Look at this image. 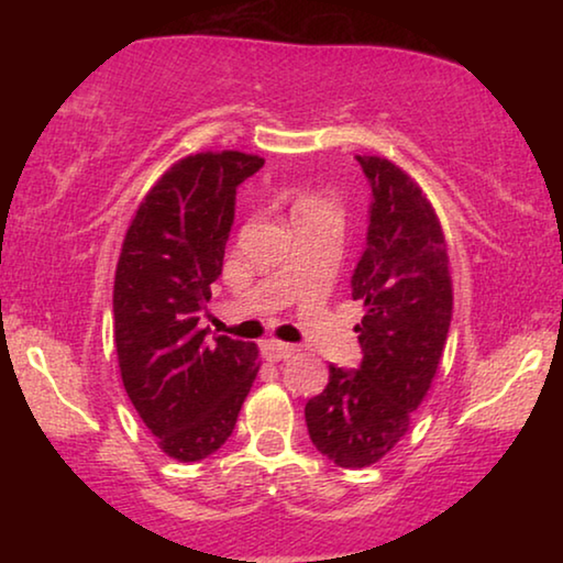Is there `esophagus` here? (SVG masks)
<instances>
[{"label":"esophagus","instance_id":"1","mask_svg":"<svg viewBox=\"0 0 563 563\" xmlns=\"http://www.w3.org/2000/svg\"><path fill=\"white\" fill-rule=\"evenodd\" d=\"M261 352H263L265 360L278 362V360L295 355V345H288V342H278V340H265L261 345Z\"/></svg>","mask_w":563,"mask_h":563}]
</instances>
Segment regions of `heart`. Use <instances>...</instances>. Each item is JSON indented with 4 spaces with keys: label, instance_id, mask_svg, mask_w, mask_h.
I'll list each match as a JSON object with an SVG mask.
<instances>
[{
    "label": "heart",
    "instance_id": "1",
    "mask_svg": "<svg viewBox=\"0 0 563 563\" xmlns=\"http://www.w3.org/2000/svg\"><path fill=\"white\" fill-rule=\"evenodd\" d=\"M312 206H322V203L316 201V198H305V201H300L298 208H295V211H300V208H312Z\"/></svg>",
    "mask_w": 563,
    "mask_h": 563
}]
</instances>
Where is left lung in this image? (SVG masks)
I'll return each mask as SVG.
<instances>
[{
    "instance_id": "8db88e82",
    "label": "left lung",
    "mask_w": 563,
    "mask_h": 563,
    "mask_svg": "<svg viewBox=\"0 0 563 563\" xmlns=\"http://www.w3.org/2000/svg\"><path fill=\"white\" fill-rule=\"evenodd\" d=\"M373 188L367 247L352 273L365 318L357 369L330 365L328 385L305 405L320 454L345 470L383 460L430 393L452 322V275L430 198L383 156H357Z\"/></svg>"
}]
</instances>
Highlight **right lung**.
<instances>
[{
	"instance_id": "add662e5",
	"label": "right lung",
	"mask_w": 563,
	"mask_h": 563,
	"mask_svg": "<svg viewBox=\"0 0 563 563\" xmlns=\"http://www.w3.org/2000/svg\"><path fill=\"white\" fill-rule=\"evenodd\" d=\"M265 161L206 151L176 161L141 201L113 278V340L131 405L170 460L198 462L231 437L258 375L255 342L198 325L223 271L235 188Z\"/></svg>"
}]
</instances>
